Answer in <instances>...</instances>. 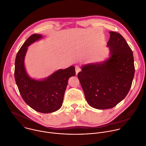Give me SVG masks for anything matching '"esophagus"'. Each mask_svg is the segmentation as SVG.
<instances>
[{
	"label": "esophagus",
	"mask_w": 146,
	"mask_h": 146,
	"mask_svg": "<svg viewBox=\"0 0 146 146\" xmlns=\"http://www.w3.org/2000/svg\"><path fill=\"white\" fill-rule=\"evenodd\" d=\"M75 71H76V75L80 71V68L79 67V66H75Z\"/></svg>",
	"instance_id": "34e87169"
}]
</instances>
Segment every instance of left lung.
<instances>
[{
  "label": "left lung",
  "instance_id": "obj_1",
  "mask_svg": "<svg viewBox=\"0 0 146 146\" xmlns=\"http://www.w3.org/2000/svg\"><path fill=\"white\" fill-rule=\"evenodd\" d=\"M104 60L82 66L78 77L88 104L105 110L113 108L128 94L135 74L133 53L124 38L110 31Z\"/></svg>",
  "mask_w": 146,
  "mask_h": 146
}]
</instances>
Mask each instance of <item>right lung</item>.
I'll return each instance as SVG.
<instances>
[{
	"label": "right lung",
	"mask_w": 146,
	"mask_h": 146,
	"mask_svg": "<svg viewBox=\"0 0 146 146\" xmlns=\"http://www.w3.org/2000/svg\"><path fill=\"white\" fill-rule=\"evenodd\" d=\"M44 37L35 34L30 36L19 50L15 62V79L19 92L27 104L34 110L44 113L56 111L62 106L68 80L75 75L73 66L59 69L40 79L31 78L25 65L28 47Z\"/></svg>",
	"instance_id": "right-lung-1"
}]
</instances>
